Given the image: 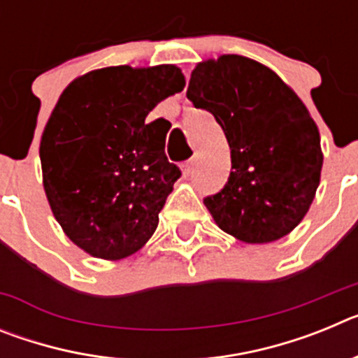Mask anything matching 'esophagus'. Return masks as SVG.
Here are the masks:
<instances>
[{
	"label": "esophagus",
	"mask_w": 358,
	"mask_h": 358,
	"mask_svg": "<svg viewBox=\"0 0 358 358\" xmlns=\"http://www.w3.org/2000/svg\"><path fill=\"white\" fill-rule=\"evenodd\" d=\"M194 164H195L194 159H188V161H185V163L179 164V166H181V170H182V176L188 177L189 173L194 172Z\"/></svg>",
	"instance_id": "1"
}]
</instances>
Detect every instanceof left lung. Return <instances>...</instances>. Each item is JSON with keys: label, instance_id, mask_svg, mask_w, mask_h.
Here are the masks:
<instances>
[{"label": "left lung", "instance_id": "8db88e82", "mask_svg": "<svg viewBox=\"0 0 358 358\" xmlns=\"http://www.w3.org/2000/svg\"><path fill=\"white\" fill-rule=\"evenodd\" d=\"M186 96L210 110L231 148V173L204 204L217 226L248 243L289 235L315 197L321 138L305 103L273 69L242 55L204 61Z\"/></svg>", "mask_w": 358, "mask_h": 358}]
</instances>
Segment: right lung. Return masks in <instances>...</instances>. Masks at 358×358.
<instances>
[{
	"mask_svg": "<svg viewBox=\"0 0 358 358\" xmlns=\"http://www.w3.org/2000/svg\"><path fill=\"white\" fill-rule=\"evenodd\" d=\"M182 87L176 66H113L59 98L41 138L44 192L68 238L91 256L122 260L154 235L181 170L164 154L166 131L145 118Z\"/></svg>",
	"mask_w": 358,
	"mask_h": 358,
	"instance_id": "right-lung-1",
	"label": "right lung"
}]
</instances>
